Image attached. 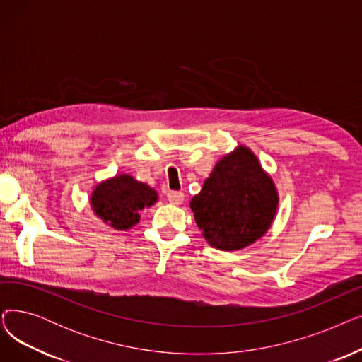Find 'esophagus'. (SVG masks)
I'll list each match as a JSON object with an SVG mask.
<instances>
[{"label":"esophagus","instance_id":"obj_1","mask_svg":"<svg viewBox=\"0 0 362 362\" xmlns=\"http://www.w3.org/2000/svg\"><path fill=\"white\" fill-rule=\"evenodd\" d=\"M167 198H168V201H170L171 204H175V206H179V204L183 202L185 195H183L182 192H177V191H170V192L167 194Z\"/></svg>","mask_w":362,"mask_h":362}]
</instances>
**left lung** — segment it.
<instances>
[{"label":"left lung","mask_w":362,"mask_h":362,"mask_svg":"<svg viewBox=\"0 0 362 362\" xmlns=\"http://www.w3.org/2000/svg\"><path fill=\"white\" fill-rule=\"evenodd\" d=\"M276 207L272 179L245 146L223 156L191 201L204 238L223 251L241 250L263 237Z\"/></svg>","instance_id":"1"}]
</instances>
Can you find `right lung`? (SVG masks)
<instances>
[{
  "label": "right lung",
  "instance_id": "1",
  "mask_svg": "<svg viewBox=\"0 0 362 362\" xmlns=\"http://www.w3.org/2000/svg\"><path fill=\"white\" fill-rule=\"evenodd\" d=\"M158 199L152 187L134 180L129 175H119L96 186L91 194L93 211L105 223L118 230L134 226L145 207H151Z\"/></svg>",
  "mask_w": 362,
  "mask_h": 362
}]
</instances>
